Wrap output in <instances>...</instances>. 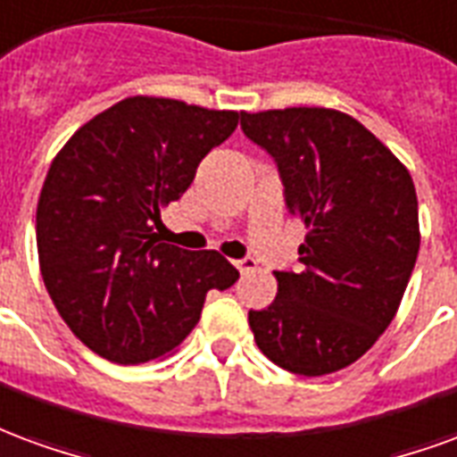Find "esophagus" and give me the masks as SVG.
Listing matches in <instances>:
<instances>
[{"instance_id": "34e87169", "label": "esophagus", "mask_w": 457, "mask_h": 457, "mask_svg": "<svg viewBox=\"0 0 457 457\" xmlns=\"http://www.w3.org/2000/svg\"><path fill=\"white\" fill-rule=\"evenodd\" d=\"M233 265L241 270V272H253V270L258 268V262L253 261V258H241V261H233Z\"/></svg>"}]
</instances>
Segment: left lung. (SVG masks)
<instances>
[{"mask_svg": "<svg viewBox=\"0 0 457 457\" xmlns=\"http://www.w3.org/2000/svg\"><path fill=\"white\" fill-rule=\"evenodd\" d=\"M243 133L278 162L289 214L306 226L302 270L248 312L255 343L279 368L321 378L348 368L392 324L419 255L409 170L353 116L324 106L241 114Z\"/></svg>", "mask_w": 457, "mask_h": 457, "instance_id": "obj_1", "label": "left lung"}]
</instances>
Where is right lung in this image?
Returning a JSON list of instances; mask_svg holds the SVG:
<instances>
[{
  "mask_svg": "<svg viewBox=\"0 0 457 457\" xmlns=\"http://www.w3.org/2000/svg\"><path fill=\"white\" fill-rule=\"evenodd\" d=\"M238 116L129 96L72 133L51 162L36 212L41 275L62 321L96 355L119 365L168 355L196 326L206 292L238 279L216 251L153 233Z\"/></svg>",
  "mask_w": 457,
  "mask_h": 457,
  "instance_id": "right-lung-1",
  "label": "right lung"
}]
</instances>
